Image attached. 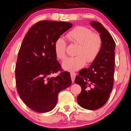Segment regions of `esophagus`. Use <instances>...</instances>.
<instances>
[{"label":"esophagus","instance_id":"obj_1","mask_svg":"<svg viewBox=\"0 0 131 131\" xmlns=\"http://www.w3.org/2000/svg\"><path fill=\"white\" fill-rule=\"evenodd\" d=\"M76 75L77 74L74 72H72V73H71V80L72 82H74L75 81V77H76Z\"/></svg>","mask_w":131,"mask_h":131}]
</instances>
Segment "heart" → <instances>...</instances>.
<instances>
[{"instance_id":"1","label":"heart","mask_w":131,"mask_h":131,"mask_svg":"<svg viewBox=\"0 0 131 131\" xmlns=\"http://www.w3.org/2000/svg\"><path fill=\"white\" fill-rule=\"evenodd\" d=\"M67 37L78 47L75 51L76 56L68 58L62 62V67L69 72L77 71L85 65L94 60L100 52L102 47V39L100 36L93 33L89 28L83 26L75 27L68 33ZM66 43L63 37L57 38L54 44L56 56L59 59L66 57Z\"/></svg>"}]
</instances>
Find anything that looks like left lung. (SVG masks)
<instances>
[{"mask_svg":"<svg viewBox=\"0 0 131 131\" xmlns=\"http://www.w3.org/2000/svg\"><path fill=\"white\" fill-rule=\"evenodd\" d=\"M90 25L100 33L102 49L89 68L81 70L74 82L81 87V92L77 97L79 105L85 109L94 110L102 107L106 103L112 90L116 45L102 24L93 21Z\"/></svg>","mask_w":131,"mask_h":131,"instance_id":"left-lung-1","label":"left lung"}]
</instances>
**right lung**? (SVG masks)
I'll return each instance as SVG.
<instances>
[{"mask_svg": "<svg viewBox=\"0 0 131 131\" xmlns=\"http://www.w3.org/2000/svg\"><path fill=\"white\" fill-rule=\"evenodd\" d=\"M72 27L71 23L66 22H38L31 27L22 42L15 68L16 88L22 100L35 112L52 110L59 93L71 85L68 72H62L56 77L49 78V75L61 70L54 44Z\"/></svg>", "mask_w": 131, "mask_h": 131, "instance_id": "right-lung-1", "label": "right lung"}]
</instances>
